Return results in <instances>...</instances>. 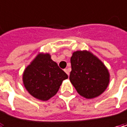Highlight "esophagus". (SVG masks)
Returning <instances> with one entry per match:
<instances>
[{
	"label": "esophagus",
	"mask_w": 127,
	"mask_h": 127,
	"mask_svg": "<svg viewBox=\"0 0 127 127\" xmlns=\"http://www.w3.org/2000/svg\"><path fill=\"white\" fill-rule=\"evenodd\" d=\"M64 71L66 72V74H67L68 76L69 75V72H70V70H69V68H65V69H64Z\"/></svg>",
	"instance_id": "esophagus-1"
}]
</instances>
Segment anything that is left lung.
Instances as JSON below:
<instances>
[{
    "instance_id": "8db88e82",
    "label": "left lung",
    "mask_w": 127,
    "mask_h": 127,
    "mask_svg": "<svg viewBox=\"0 0 127 127\" xmlns=\"http://www.w3.org/2000/svg\"><path fill=\"white\" fill-rule=\"evenodd\" d=\"M69 79L77 92L85 98L101 95L109 83L110 75L102 62L86 51H77L71 58Z\"/></svg>"
}]
</instances>
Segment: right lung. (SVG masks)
<instances>
[{"mask_svg":"<svg viewBox=\"0 0 127 127\" xmlns=\"http://www.w3.org/2000/svg\"><path fill=\"white\" fill-rule=\"evenodd\" d=\"M68 75L61 69L49 54H39L27 66L23 74V83L30 94L41 100L56 95Z\"/></svg>","mask_w":127,"mask_h":127,"instance_id":"add662e5","label":"right lung"}]
</instances>
